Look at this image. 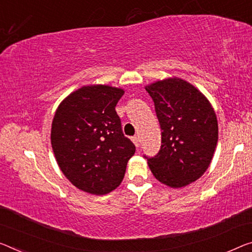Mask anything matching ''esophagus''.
<instances>
[{
	"label": "esophagus",
	"instance_id": "34e87169",
	"mask_svg": "<svg viewBox=\"0 0 252 252\" xmlns=\"http://www.w3.org/2000/svg\"><path fill=\"white\" fill-rule=\"evenodd\" d=\"M131 141H133V143L135 144V146H136V148H139V137L138 136H134V137H131Z\"/></svg>",
	"mask_w": 252,
	"mask_h": 252
}]
</instances>
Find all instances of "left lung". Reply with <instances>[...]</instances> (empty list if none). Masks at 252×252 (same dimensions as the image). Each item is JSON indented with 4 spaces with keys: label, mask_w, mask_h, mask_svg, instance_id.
Segmentation results:
<instances>
[{
    "label": "left lung",
    "mask_w": 252,
    "mask_h": 252,
    "mask_svg": "<svg viewBox=\"0 0 252 252\" xmlns=\"http://www.w3.org/2000/svg\"><path fill=\"white\" fill-rule=\"evenodd\" d=\"M154 101L162 144L148 158L153 176L171 188L202 177L210 166L219 139V125L211 102L198 89L179 77L145 87Z\"/></svg>",
    "instance_id": "1"
}]
</instances>
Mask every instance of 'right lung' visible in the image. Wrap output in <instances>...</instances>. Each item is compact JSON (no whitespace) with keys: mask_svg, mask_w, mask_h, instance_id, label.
Returning <instances> with one entry per match:
<instances>
[{"mask_svg":"<svg viewBox=\"0 0 252 252\" xmlns=\"http://www.w3.org/2000/svg\"><path fill=\"white\" fill-rule=\"evenodd\" d=\"M124 92L103 84L84 86L57 107L52 148L62 172L80 190L106 195L124 179L127 162L135 153L115 110Z\"/></svg>","mask_w":252,"mask_h":252,"instance_id":"1","label":"right lung"}]
</instances>
